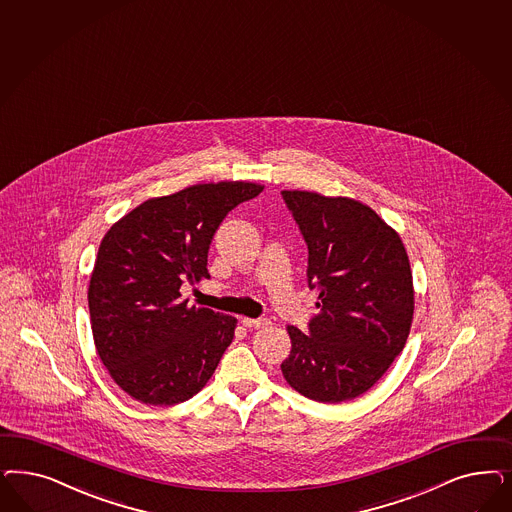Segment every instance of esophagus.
<instances>
[{
    "instance_id": "34e87169",
    "label": "esophagus",
    "mask_w": 512,
    "mask_h": 512,
    "mask_svg": "<svg viewBox=\"0 0 512 512\" xmlns=\"http://www.w3.org/2000/svg\"><path fill=\"white\" fill-rule=\"evenodd\" d=\"M243 324L250 330H260V328L271 326V320L269 318H243Z\"/></svg>"
}]
</instances>
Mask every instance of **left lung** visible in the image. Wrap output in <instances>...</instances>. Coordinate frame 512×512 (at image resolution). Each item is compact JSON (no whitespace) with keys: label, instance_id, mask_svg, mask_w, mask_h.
<instances>
[{"label":"left lung","instance_id":"obj_1","mask_svg":"<svg viewBox=\"0 0 512 512\" xmlns=\"http://www.w3.org/2000/svg\"><path fill=\"white\" fill-rule=\"evenodd\" d=\"M307 250L320 313L307 333L288 326L286 382L309 399L341 403L367 392L405 347L413 273L396 231L356 199L282 190Z\"/></svg>","mask_w":512,"mask_h":512}]
</instances>
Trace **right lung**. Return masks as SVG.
Here are the masks:
<instances>
[{"label": "right lung", "instance_id": "right-lung-1", "mask_svg": "<svg viewBox=\"0 0 512 512\" xmlns=\"http://www.w3.org/2000/svg\"><path fill=\"white\" fill-rule=\"evenodd\" d=\"M264 186L196 184L147 199L105 233L90 277L88 309L99 360L145 405L182 403L207 384L237 320L181 299L184 281L209 279L218 226Z\"/></svg>", "mask_w": 512, "mask_h": 512}]
</instances>
